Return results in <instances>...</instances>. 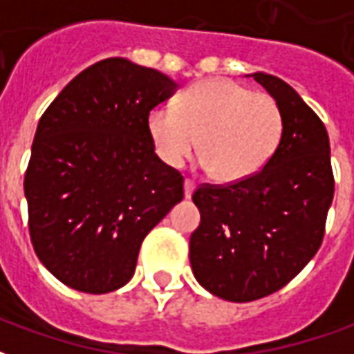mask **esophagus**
I'll return each instance as SVG.
<instances>
[{"instance_id":"esophagus-1","label":"esophagus","mask_w":354,"mask_h":354,"mask_svg":"<svg viewBox=\"0 0 354 354\" xmlns=\"http://www.w3.org/2000/svg\"><path fill=\"white\" fill-rule=\"evenodd\" d=\"M193 192H195V184H193L192 180H187L185 178L184 180V195H185V199H189L193 195Z\"/></svg>"}]
</instances>
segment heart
<instances>
[{"label": "heart", "instance_id": "obj_1", "mask_svg": "<svg viewBox=\"0 0 354 354\" xmlns=\"http://www.w3.org/2000/svg\"><path fill=\"white\" fill-rule=\"evenodd\" d=\"M282 111L263 93L230 80L195 83L176 108L155 106L147 113V134L169 167H182L199 144L201 169L223 184L258 174L282 138Z\"/></svg>", "mask_w": 354, "mask_h": 354}]
</instances>
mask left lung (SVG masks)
<instances>
[{
	"label": "left lung",
	"instance_id": "obj_1",
	"mask_svg": "<svg viewBox=\"0 0 354 354\" xmlns=\"http://www.w3.org/2000/svg\"><path fill=\"white\" fill-rule=\"evenodd\" d=\"M250 75L281 108V144L258 174L193 193L201 223L189 239L197 282L235 304L281 290L311 261L334 199L322 121L286 81L266 72Z\"/></svg>",
	"mask_w": 354,
	"mask_h": 354
}]
</instances>
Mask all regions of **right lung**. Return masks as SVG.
Returning <instances> with one entry per match:
<instances>
[{"instance_id":"right-lung-1","label":"right lung","mask_w":354,"mask_h":354,"mask_svg":"<svg viewBox=\"0 0 354 354\" xmlns=\"http://www.w3.org/2000/svg\"><path fill=\"white\" fill-rule=\"evenodd\" d=\"M178 87L153 68L106 58L75 75L39 119L24 176L30 237L66 286H124L144 237L184 199V178L147 134V113Z\"/></svg>"}]
</instances>
